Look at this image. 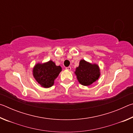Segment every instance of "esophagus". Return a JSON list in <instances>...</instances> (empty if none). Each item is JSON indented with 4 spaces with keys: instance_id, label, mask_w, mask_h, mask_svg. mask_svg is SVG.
Listing matches in <instances>:
<instances>
[{
    "instance_id": "esophagus-1",
    "label": "esophagus",
    "mask_w": 133,
    "mask_h": 133,
    "mask_svg": "<svg viewBox=\"0 0 133 133\" xmlns=\"http://www.w3.org/2000/svg\"><path fill=\"white\" fill-rule=\"evenodd\" d=\"M66 69L67 70H71V67H70V66L67 67H66Z\"/></svg>"
}]
</instances>
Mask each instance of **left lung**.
I'll list each match as a JSON object with an SVG mask.
<instances>
[{"mask_svg":"<svg viewBox=\"0 0 133 133\" xmlns=\"http://www.w3.org/2000/svg\"><path fill=\"white\" fill-rule=\"evenodd\" d=\"M75 74L80 84L84 86H89L96 82L101 75L100 69L97 64L91 63L84 59L80 60Z\"/></svg>","mask_w":133,"mask_h":133,"instance_id":"obj_1","label":"left lung"}]
</instances>
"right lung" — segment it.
<instances>
[{
  "instance_id": "right-lung-1",
  "label": "right lung",
  "mask_w": 133,
  "mask_h": 133,
  "mask_svg": "<svg viewBox=\"0 0 133 133\" xmlns=\"http://www.w3.org/2000/svg\"><path fill=\"white\" fill-rule=\"evenodd\" d=\"M62 70L60 66H56L52 60L44 63H37L33 68L32 73L36 81L44 88L53 85L55 80Z\"/></svg>"
}]
</instances>
